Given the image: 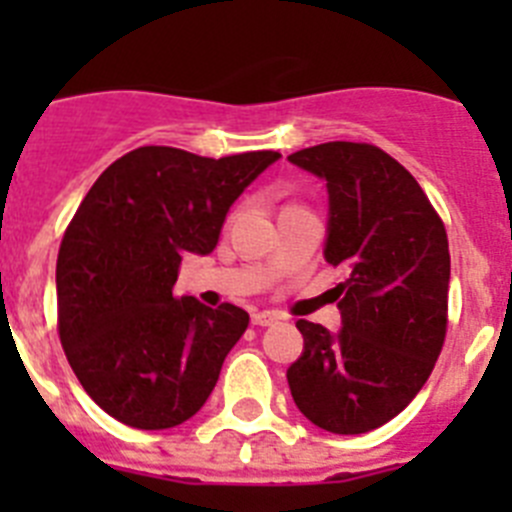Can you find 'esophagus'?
Listing matches in <instances>:
<instances>
[{"instance_id": "obj_1", "label": "esophagus", "mask_w": 512, "mask_h": 512, "mask_svg": "<svg viewBox=\"0 0 512 512\" xmlns=\"http://www.w3.org/2000/svg\"><path fill=\"white\" fill-rule=\"evenodd\" d=\"M279 320H282V315H279V312H274V310H261V312H253V315H251V323L261 325V328H264V325L279 323Z\"/></svg>"}]
</instances>
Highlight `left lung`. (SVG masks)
<instances>
[{
    "mask_svg": "<svg viewBox=\"0 0 512 512\" xmlns=\"http://www.w3.org/2000/svg\"><path fill=\"white\" fill-rule=\"evenodd\" d=\"M323 179V256L338 284L341 328L297 320L302 356L287 369L295 405L338 436L369 433L423 390L446 338L449 238L405 166L369 143L333 140L289 156Z\"/></svg>",
    "mask_w": 512,
    "mask_h": 512,
    "instance_id": "1",
    "label": "left lung"
}]
</instances>
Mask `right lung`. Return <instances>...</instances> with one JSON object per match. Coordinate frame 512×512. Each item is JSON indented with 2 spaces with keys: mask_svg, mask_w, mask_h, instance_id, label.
<instances>
[{
  "mask_svg": "<svg viewBox=\"0 0 512 512\" xmlns=\"http://www.w3.org/2000/svg\"><path fill=\"white\" fill-rule=\"evenodd\" d=\"M279 158L143 146L107 166L81 200L58 251V333L104 413L164 431L205 405L248 312L174 297L176 274L189 253L215 251L233 202Z\"/></svg>",
  "mask_w": 512,
  "mask_h": 512,
  "instance_id": "add662e5",
  "label": "right lung"
}]
</instances>
